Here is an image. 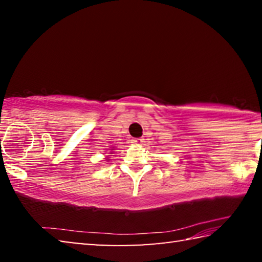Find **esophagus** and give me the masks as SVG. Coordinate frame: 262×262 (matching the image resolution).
Here are the masks:
<instances>
[{"instance_id": "esophagus-1", "label": "esophagus", "mask_w": 262, "mask_h": 262, "mask_svg": "<svg viewBox=\"0 0 262 262\" xmlns=\"http://www.w3.org/2000/svg\"><path fill=\"white\" fill-rule=\"evenodd\" d=\"M133 143H134V144L143 143V139H134V140H133Z\"/></svg>"}]
</instances>
